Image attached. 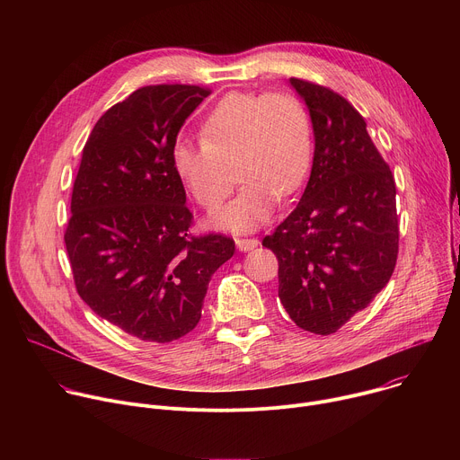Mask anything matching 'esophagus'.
<instances>
[{"instance_id":"34e87169","label":"esophagus","mask_w":460,"mask_h":460,"mask_svg":"<svg viewBox=\"0 0 460 460\" xmlns=\"http://www.w3.org/2000/svg\"><path fill=\"white\" fill-rule=\"evenodd\" d=\"M258 245V240L256 238H236V247L238 251H251Z\"/></svg>"}]
</instances>
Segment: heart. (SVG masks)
Segmentation results:
<instances>
[{"label": "heart", "mask_w": 460, "mask_h": 460, "mask_svg": "<svg viewBox=\"0 0 460 460\" xmlns=\"http://www.w3.org/2000/svg\"><path fill=\"white\" fill-rule=\"evenodd\" d=\"M311 160V118L289 93H229L204 118L202 140L176 138L171 147L174 174L208 211L231 194L227 164L236 162L242 187L209 220L213 227L233 233L264 226L279 194H291L305 180Z\"/></svg>", "instance_id": "heart-1"}]
</instances>
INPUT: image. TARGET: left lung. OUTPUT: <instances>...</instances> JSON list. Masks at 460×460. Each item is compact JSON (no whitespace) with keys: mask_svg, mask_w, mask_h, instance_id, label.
I'll list each match as a JSON object with an SVG mask.
<instances>
[{"mask_svg":"<svg viewBox=\"0 0 460 460\" xmlns=\"http://www.w3.org/2000/svg\"><path fill=\"white\" fill-rule=\"evenodd\" d=\"M314 135L295 211L261 240L279 258V296L302 330L332 335L389 282L399 254L397 187L360 112L332 89L291 78Z\"/></svg>","mask_w":460,"mask_h":460,"instance_id":"1","label":"left lung"}]
</instances>
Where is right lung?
I'll list each match as a JSON object with an SVG mask.
<instances>
[{
	"label": "right lung",
	"mask_w": 460,
	"mask_h": 460,
	"mask_svg": "<svg viewBox=\"0 0 460 460\" xmlns=\"http://www.w3.org/2000/svg\"><path fill=\"white\" fill-rule=\"evenodd\" d=\"M199 85H147L112 105L84 147L65 231L82 300L144 342L194 330L213 273L234 252L224 234L190 236L172 171L181 125L209 96Z\"/></svg>",
	"instance_id": "right-lung-1"
}]
</instances>
